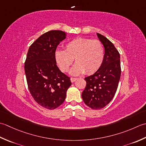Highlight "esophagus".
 Here are the masks:
<instances>
[{"mask_svg": "<svg viewBox=\"0 0 146 146\" xmlns=\"http://www.w3.org/2000/svg\"><path fill=\"white\" fill-rule=\"evenodd\" d=\"M77 80V78H74V77H72V78H70V81L72 82H75Z\"/></svg>", "mask_w": 146, "mask_h": 146, "instance_id": "obj_1", "label": "esophagus"}]
</instances>
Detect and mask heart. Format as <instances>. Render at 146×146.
<instances>
[{"label": "heart", "mask_w": 146, "mask_h": 146, "mask_svg": "<svg viewBox=\"0 0 146 146\" xmlns=\"http://www.w3.org/2000/svg\"><path fill=\"white\" fill-rule=\"evenodd\" d=\"M56 64L60 69L66 72L72 64L70 74L77 76L82 73L91 74L100 69L105 58V48L98 40L77 38L65 45V50H58L55 53Z\"/></svg>", "instance_id": "1"}]
</instances>
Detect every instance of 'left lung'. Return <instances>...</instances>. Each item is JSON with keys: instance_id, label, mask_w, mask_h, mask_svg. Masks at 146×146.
<instances>
[{"instance_id": "obj_1", "label": "left lung", "mask_w": 146, "mask_h": 146, "mask_svg": "<svg viewBox=\"0 0 146 146\" xmlns=\"http://www.w3.org/2000/svg\"><path fill=\"white\" fill-rule=\"evenodd\" d=\"M105 48V58L101 67L91 76L85 77L86 86L82 98L88 106L100 110L113 98L120 79V53L110 41L97 33Z\"/></svg>"}]
</instances>
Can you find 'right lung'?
Returning <instances> with one entry per match:
<instances>
[{"label": "right lung", "mask_w": 146, "mask_h": 146, "mask_svg": "<svg viewBox=\"0 0 146 146\" xmlns=\"http://www.w3.org/2000/svg\"><path fill=\"white\" fill-rule=\"evenodd\" d=\"M66 38L60 30L45 33L29 46L25 64L28 88L35 102L53 110L61 105L72 84L70 77L56 65L55 53L58 44Z\"/></svg>", "instance_id": "1"}]
</instances>
